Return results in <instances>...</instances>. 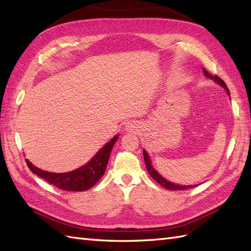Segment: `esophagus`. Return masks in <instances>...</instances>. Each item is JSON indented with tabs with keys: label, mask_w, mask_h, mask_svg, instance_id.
<instances>
[{
	"label": "esophagus",
	"mask_w": 251,
	"mask_h": 251,
	"mask_svg": "<svg viewBox=\"0 0 251 251\" xmlns=\"http://www.w3.org/2000/svg\"><path fill=\"white\" fill-rule=\"evenodd\" d=\"M132 123H128V124H127V129H129V128H132Z\"/></svg>",
	"instance_id": "esophagus-1"
}]
</instances>
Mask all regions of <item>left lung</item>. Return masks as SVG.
<instances>
[{"mask_svg":"<svg viewBox=\"0 0 251 251\" xmlns=\"http://www.w3.org/2000/svg\"><path fill=\"white\" fill-rule=\"evenodd\" d=\"M204 73H205V75H206L207 77H210V78H212V79H215V81H216L218 84H220L221 86L225 87V88L226 89L227 94L230 95V92H228V89H227V87H226V84L225 82H223L219 76L215 75V77H214V76L211 75L210 73H208V72L205 71V70H204ZM143 156H145L146 166H147V169H148L149 174H150L151 177H152L154 180H155L157 183H159L162 186H164V188H166V189H168V190H188V189H192V188H194V186H196V185H180V184H175V183L169 182V181H167L166 179H164L161 175L157 174V173L155 172V169H154V168L152 167L151 162H150V158H149V155H148V153H147L146 151H143Z\"/></svg>","mask_w":251,"mask_h":251,"instance_id":"8db88e82","label":"left lung"}]
</instances>
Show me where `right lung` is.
Wrapping results in <instances>:
<instances>
[{"label": "right lung", "mask_w": 251, "mask_h": 251, "mask_svg": "<svg viewBox=\"0 0 251 251\" xmlns=\"http://www.w3.org/2000/svg\"><path fill=\"white\" fill-rule=\"evenodd\" d=\"M116 140L117 136L106 143L102 149H100L99 152L86 165L70 173H47L35 167L28 159H25V163L32 173L43 178L49 183L57 186V188L65 191H85L94 186L103 176L106 165H108L111 150Z\"/></svg>", "instance_id": "add662e5"}]
</instances>
